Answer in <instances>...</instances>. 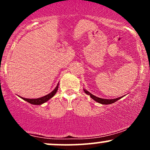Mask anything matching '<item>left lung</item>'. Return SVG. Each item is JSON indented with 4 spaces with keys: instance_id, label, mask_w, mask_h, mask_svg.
<instances>
[{
    "instance_id": "1",
    "label": "left lung",
    "mask_w": 150,
    "mask_h": 150,
    "mask_svg": "<svg viewBox=\"0 0 150 150\" xmlns=\"http://www.w3.org/2000/svg\"><path fill=\"white\" fill-rule=\"evenodd\" d=\"M84 92H85L87 94H88V95L90 96V97L92 98V99H94V101H97L98 103H100V104H113V103L116 102V101H118V99H121V98H122V97H118V98H116V99H101V98L97 97H96V96L93 95V94H91L90 92H89L88 91H87L85 89H84Z\"/></svg>"
}]
</instances>
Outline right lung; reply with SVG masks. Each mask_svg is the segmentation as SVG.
I'll list each match as a JSON object with an SVG mask.
<instances>
[{
    "instance_id": "add662e5",
    "label": "right lung",
    "mask_w": 150,
    "mask_h": 150,
    "mask_svg": "<svg viewBox=\"0 0 150 150\" xmlns=\"http://www.w3.org/2000/svg\"><path fill=\"white\" fill-rule=\"evenodd\" d=\"M58 84L57 85V86H56V88L53 89L52 92H51V93H49V94H47V95L44 96V97L37 98V99H25V98L22 97V99H24V100L26 101H27V102L30 103V104H34V105L42 104H44V103L46 102L48 100H49L50 99H51V98H52L53 96L56 94V93L58 90Z\"/></svg>"
}]
</instances>
